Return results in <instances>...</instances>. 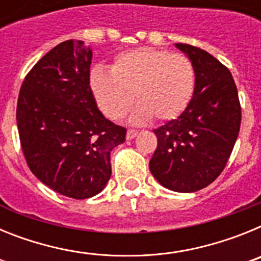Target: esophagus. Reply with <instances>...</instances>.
Here are the masks:
<instances>
[{
  "mask_svg": "<svg viewBox=\"0 0 261 261\" xmlns=\"http://www.w3.org/2000/svg\"><path fill=\"white\" fill-rule=\"evenodd\" d=\"M137 135H138L137 130H133V129H129L128 132H126V140H132V138H135Z\"/></svg>",
  "mask_w": 261,
  "mask_h": 261,
  "instance_id": "obj_1",
  "label": "esophagus"
}]
</instances>
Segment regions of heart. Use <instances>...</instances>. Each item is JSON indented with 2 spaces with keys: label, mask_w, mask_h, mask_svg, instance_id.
Segmentation results:
<instances>
[{
  "label": "heart",
  "mask_w": 261,
  "mask_h": 261,
  "mask_svg": "<svg viewBox=\"0 0 261 261\" xmlns=\"http://www.w3.org/2000/svg\"><path fill=\"white\" fill-rule=\"evenodd\" d=\"M195 85V68L188 57L149 47L120 53L111 73L94 70L90 75L96 105L111 120L123 119L135 98V123L179 117L192 100Z\"/></svg>",
  "instance_id": "obj_1"
}]
</instances>
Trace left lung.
Wrapping results in <instances>:
<instances>
[{
    "mask_svg": "<svg viewBox=\"0 0 261 261\" xmlns=\"http://www.w3.org/2000/svg\"><path fill=\"white\" fill-rule=\"evenodd\" d=\"M175 47L193 64L195 93L180 116L154 129L158 145L149 168L165 188L190 193L220 176L239 135L242 111L229 69L206 50Z\"/></svg>",
    "mask_w": 261,
    "mask_h": 261,
    "instance_id": "left-lung-1",
    "label": "left lung"
}]
</instances>
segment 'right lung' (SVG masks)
Masks as SVG:
<instances>
[{"instance_id":"1","label":"right lung","mask_w":261,"mask_h":261,"mask_svg":"<svg viewBox=\"0 0 261 261\" xmlns=\"http://www.w3.org/2000/svg\"><path fill=\"white\" fill-rule=\"evenodd\" d=\"M93 50L66 40L26 75L17 106L20 145L32 174L50 190L84 200L111 177V151L126 129L106 119L90 87Z\"/></svg>"}]
</instances>
